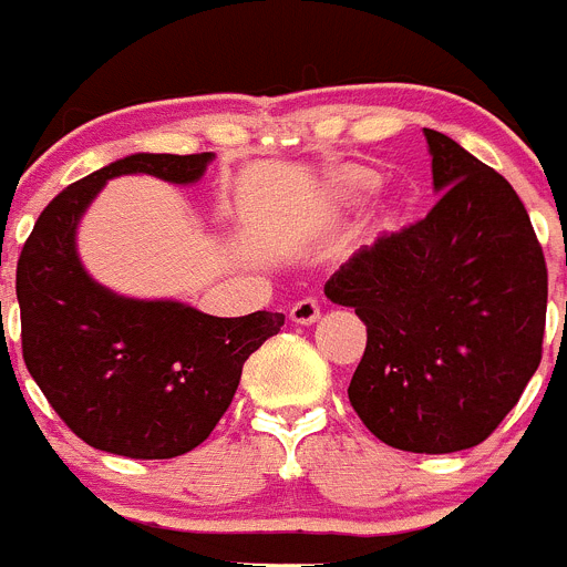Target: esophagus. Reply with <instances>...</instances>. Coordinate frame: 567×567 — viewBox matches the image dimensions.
<instances>
[{
    "mask_svg": "<svg viewBox=\"0 0 567 567\" xmlns=\"http://www.w3.org/2000/svg\"><path fill=\"white\" fill-rule=\"evenodd\" d=\"M318 318H320V303L315 298L298 300V303L289 309V320H292V323H298V327H312Z\"/></svg>",
    "mask_w": 567,
    "mask_h": 567,
    "instance_id": "obj_1",
    "label": "esophagus"
}]
</instances>
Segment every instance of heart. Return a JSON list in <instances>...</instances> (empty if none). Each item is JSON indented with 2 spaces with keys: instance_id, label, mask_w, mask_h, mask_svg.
I'll use <instances>...</instances> for the list:
<instances>
[{
  "instance_id": "b5f03b06",
  "label": "heart",
  "mask_w": 567,
  "mask_h": 567,
  "mask_svg": "<svg viewBox=\"0 0 567 567\" xmlns=\"http://www.w3.org/2000/svg\"><path fill=\"white\" fill-rule=\"evenodd\" d=\"M374 187H378V175L360 167L343 169V173H338V178H334V189H338L340 195H346V198H363V195L372 193Z\"/></svg>"
}]
</instances>
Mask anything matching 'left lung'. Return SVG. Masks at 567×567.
<instances>
[{
    "instance_id": "left-lung-1",
    "label": "left lung",
    "mask_w": 567,
    "mask_h": 567,
    "mask_svg": "<svg viewBox=\"0 0 567 567\" xmlns=\"http://www.w3.org/2000/svg\"><path fill=\"white\" fill-rule=\"evenodd\" d=\"M423 133L437 204L358 249L323 292L365 323L349 383L365 429L400 452L452 454L483 443L537 372L548 269L503 175Z\"/></svg>"
}]
</instances>
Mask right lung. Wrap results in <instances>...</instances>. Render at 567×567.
<instances>
[{
	"mask_svg": "<svg viewBox=\"0 0 567 567\" xmlns=\"http://www.w3.org/2000/svg\"><path fill=\"white\" fill-rule=\"evenodd\" d=\"M213 153H133L70 184L39 215L17 264L22 354L73 434L99 452L169 460L202 445L240 369L284 327L280 312L215 318L169 298H127L84 269L76 229L118 175L202 182Z\"/></svg>",
	"mask_w": 567,
	"mask_h": 567,
	"instance_id": "obj_1",
	"label": "right lung"
}]
</instances>
